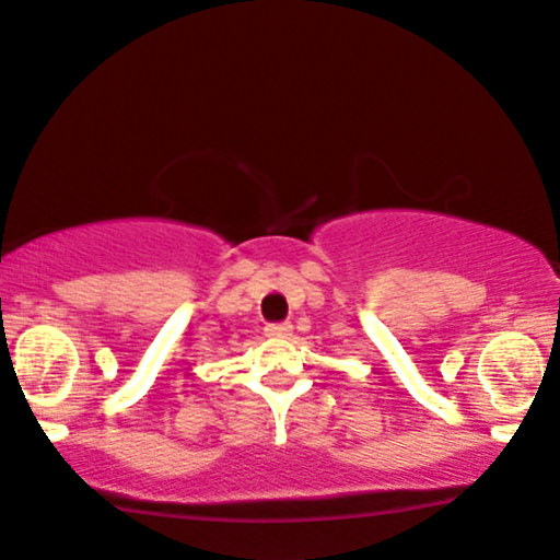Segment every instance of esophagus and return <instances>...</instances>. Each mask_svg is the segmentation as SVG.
<instances>
[{"label":"esophagus","instance_id":"obj_1","mask_svg":"<svg viewBox=\"0 0 560 560\" xmlns=\"http://www.w3.org/2000/svg\"><path fill=\"white\" fill-rule=\"evenodd\" d=\"M266 336H271V339H287V336H292V323H271V326H266Z\"/></svg>","mask_w":560,"mask_h":560}]
</instances>
